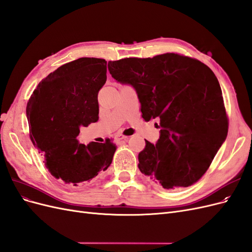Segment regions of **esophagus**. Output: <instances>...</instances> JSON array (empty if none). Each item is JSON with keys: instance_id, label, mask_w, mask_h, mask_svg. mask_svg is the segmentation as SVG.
I'll use <instances>...</instances> for the list:
<instances>
[{"instance_id": "esophagus-1", "label": "esophagus", "mask_w": 252, "mask_h": 252, "mask_svg": "<svg viewBox=\"0 0 252 252\" xmlns=\"http://www.w3.org/2000/svg\"><path fill=\"white\" fill-rule=\"evenodd\" d=\"M128 139L127 135H124L123 133H117L116 134V140L117 141H122V140H126Z\"/></svg>"}]
</instances>
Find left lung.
Here are the masks:
<instances>
[{
	"instance_id": "1",
	"label": "left lung",
	"mask_w": 252,
	"mask_h": 252,
	"mask_svg": "<svg viewBox=\"0 0 252 252\" xmlns=\"http://www.w3.org/2000/svg\"><path fill=\"white\" fill-rule=\"evenodd\" d=\"M113 79L138 94L142 118L159 119L156 145L145 140L139 169L165 189L188 187L207 171L228 132L219 81L199 60L167 52L108 62Z\"/></svg>"
}]
</instances>
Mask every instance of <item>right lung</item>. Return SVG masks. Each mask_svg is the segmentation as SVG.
<instances>
[{
    "mask_svg": "<svg viewBox=\"0 0 252 252\" xmlns=\"http://www.w3.org/2000/svg\"><path fill=\"white\" fill-rule=\"evenodd\" d=\"M104 59L81 58L40 82L26 107L29 135L45 166L60 182L80 187L110 166L116 144L77 140L80 127L98 120L97 94L107 80Z\"/></svg>",
    "mask_w": 252,
    "mask_h": 252,
    "instance_id": "1",
    "label": "right lung"
}]
</instances>
